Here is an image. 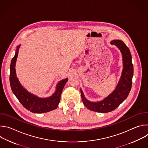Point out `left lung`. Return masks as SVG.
<instances>
[{"label":"left lung","instance_id":"8db88e82","mask_svg":"<svg viewBox=\"0 0 148 148\" xmlns=\"http://www.w3.org/2000/svg\"><path fill=\"white\" fill-rule=\"evenodd\" d=\"M111 44L116 46L120 50L123 61V69L121 78L115 89L108 97L97 102L88 101L81 89L82 102L91 111L107 113L115 110L128 96L132 84L134 66L132 62V56L128 47L122 40H114Z\"/></svg>","mask_w":148,"mask_h":148}]
</instances>
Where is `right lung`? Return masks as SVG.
<instances>
[{"mask_svg": "<svg viewBox=\"0 0 148 148\" xmlns=\"http://www.w3.org/2000/svg\"><path fill=\"white\" fill-rule=\"evenodd\" d=\"M20 47V45L17 47L14 56L11 61L10 67V84L13 94L23 106L32 112L41 114L56 109L60 101L62 91L68 81V78L58 82L55 92L50 97L40 98L30 93L22 86L16 75L15 66Z\"/></svg>", "mask_w": 148, "mask_h": 148, "instance_id": "obj_1", "label": "right lung"}]
</instances>
